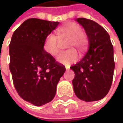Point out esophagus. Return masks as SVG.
<instances>
[{"label": "esophagus", "mask_w": 123, "mask_h": 123, "mask_svg": "<svg viewBox=\"0 0 123 123\" xmlns=\"http://www.w3.org/2000/svg\"><path fill=\"white\" fill-rule=\"evenodd\" d=\"M66 70H69L68 67H66Z\"/></svg>", "instance_id": "34e87169"}]
</instances>
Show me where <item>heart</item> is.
<instances>
[{
	"label": "heart",
	"instance_id": "b5f03b06",
	"mask_svg": "<svg viewBox=\"0 0 123 123\" xmlns=\"http://www.w3.org/2000/svg\"><path fill=\"white\" fill-rule=\"evenodd\" d=\"M82 29L78 24L69 22L59 28V32L62 36L69 37L68 47L75 46L79 49H83L86 44V37L83 33ZM44 49L46 53L55 56L59 51L58 37L54 33H50L46 36L44 42ZM78 59V53L76 50H66L62 51L57 56V60L64 65L73 63Z\"/></svg>",
	"mask_w": 123,
	"mask_h": 123
}]
</instances>
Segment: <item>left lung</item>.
I'll return each instance as SVG.
<instances>
[{
    "mask_svg": "<svg viewBox=\"0 0 123 123\" xmlns=\"http://www.w3.org/2000/svg\"><path fill=\"white\" fill-rule=\"evenodd\" d=\"M76 21L85 29L88 46L85 56L70 67L75 74L74 92L82 101H96L105 97L111 87L115 67L114 49L108 33L96 22L84 18Z\"/></svg>",
    "mask_w": 123,
    "mask_h": 123,
    "instance_id": "left-lung-1",
    "label": "left lung"
}]
</instances>
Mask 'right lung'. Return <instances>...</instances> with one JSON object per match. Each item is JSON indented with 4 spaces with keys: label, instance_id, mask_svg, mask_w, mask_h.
<instances>
[{
    "label": "right lung",
    "instance_id": "right-lung-1",
    "mask_svg": "<svg viewBox=\"0 0 123 123\" xmlns=\"http://www.w3.org/2000/svg\"><path fill=\"white\" fill-rule=\"evenodd\" d=\"M59 22L26 20L13 33L9 44V70L19 96L36 106L51 101L66 68L44 49L46 36Z\"/></svg>",
    "mask_w": 123,
    "mask_h": 123
}]
</instances>
